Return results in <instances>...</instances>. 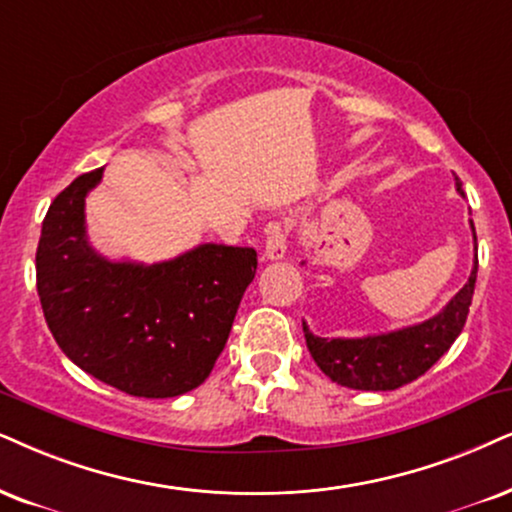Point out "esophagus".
I'll list each match as a JSON object with an SVG mask.
<instances>
[{"label":"esophagus","instance_id":"1","mask_svg":"<svg viewBox=\"0 0 512 512\" xmlns=\"http://www.w3.org/2000/svg\"><path fill=\"white\" fill-rule=\"evenodd\" d=\"M288 250V231L281 229V226H271L269 236H267V245H264V257L267 260H283Z\"/></svg>","mask_w":512,"mask_h":512}]
</instances>
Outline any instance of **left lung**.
Here are the masks:
<instances>
[{
  "label": "left lung",
  "instance_id": "obj_1",
  "mask_svg": "<svg viewBox=\"0 0 512 512\" xmlns=\"http://www.w3.org/2000/svg\"><path fill=\"white\" fill-rule=\"evenodd\" d=\"M456 191L463 196L461 181L456 179ZM472 226V219H470ZM475 231V226H472ZM477 281V236L475 264L468 283L451 297L442 312L416 326L399 328L392 333L366 335V338H319L302 321L304 340L309 354L333 383L352 390L387 392L411 383L423 375L461 335L468 319L472 293Z\"/></svg>",
  "mask_w": 512,
  "mask_h": 512
}]
</instances>
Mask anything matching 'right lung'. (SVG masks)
<instances>
[{
  "label": "right lung",
  "instance_id": "1",
  "mask_svg": "<svg viewBox=\"0 0 512 512\" xmlns=\"http://www.w3.org/2000/svg\"><path fill=\"white\" fill-rule=\"evenodd\" d=\"M103 167L49 205L37 245V295L63 354L132 397L196 390L229 340L257 252L203 243L158 264L113 262L87 241L84 198Z\"/></svg>",
  "mask_w": 512,
  "mask_h": 512
}]
</instances>
